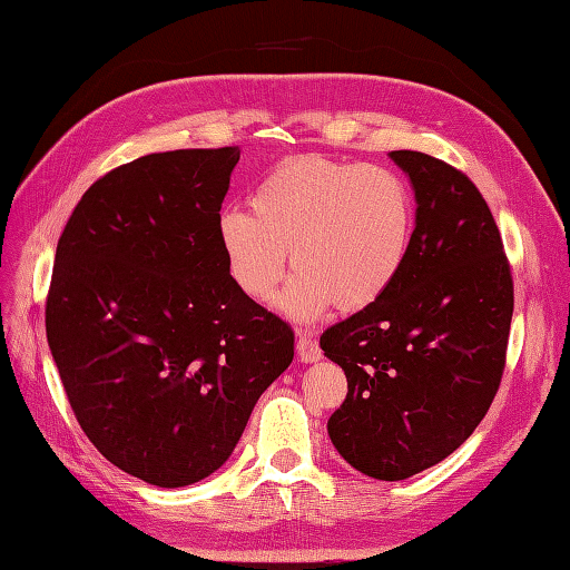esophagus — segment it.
<instances>
[{"mask_svg":"<svg viewBox=\"0 0 570 570\" xmlns=\"http://www.w3.org/2000/svg\"><path fill=\"white\" fill-rule=\"evenodd\" d=\"M296 352H298V360L303 364H313V362H321L323 360V350L317 347V342L306 335V333H298L296 337Z\"/></svg>","mask_w":570,"mask_h":570,"instance_id":"esophagus-1","label":"esophagus"}]
</instances>
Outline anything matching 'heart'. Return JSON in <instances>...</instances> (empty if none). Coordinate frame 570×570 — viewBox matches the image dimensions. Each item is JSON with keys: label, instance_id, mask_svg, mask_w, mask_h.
<instances>
[{"label": "heart", "instance_id": "b5f03b06", "mask_svg": "<svg viewBox=\"0 0 570 570\" xmlns=\"http://www.w3.org/2000/svg\"><path fill=\"white\" fill-rule=\"evenodd\" d=\"M415 202L405 179L383 165L291 157L249 194V214L223 210L218 245L230 279L267 301L294 279L279 308L311 321L330 306L368 308L399 279L413 245Z\"/></svg>", "mask_w": 570, "mask_h": 570}]
</instances>
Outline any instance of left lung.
I'll return each mask as SVG.
<instances>
[{
  "label": "left lung",
  "instance_id": "left-lung-1",
  "mask_svg": "<svg viewBox=\"0 0 570 570\" xmlns=\"http://www.w3.org/2000/svg\"><path fill=\"white\" fill-rule=\"evenodd\" d=\"M391 160L417 202L405 267L386 296L321 335L347 376L327 434L379 481L440 464L479 428L505 372L514 308L510 262L475 184L425 153Z\"/></svg>",
  "mask_w": 570,
  "mask_h": 570
}]
</instances>
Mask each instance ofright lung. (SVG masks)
<instances>
[{
    "label": "right lung",
    "mask_w": 570,
    "mask_h": 570,
    "mask_svg": "<svg viewBox=\"0 0 570 570\" xmlns=\"http://www.w3.org/2000/svg\"><path fill=\"white\" fill-rule=\"evenodd\" d=\"M237 148L153 153L79 198L56 249L46 335L89 442L136 479L220 469L294 330L230 279L218 218Z\"/></svg>",
    "instance_id": "right-lung-1"
}]
</instances>
